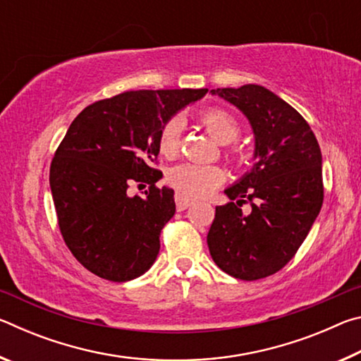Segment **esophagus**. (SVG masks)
Segmentation results:
<instances>
[{
    "mask_svg": "<svg viewBox=\"0 0 361 361\" xmlns=\"http://www.w3.org/2000/svg\"><path fill=\"white\" fill-rule=\"evenodd\" d=\"M175 204H176V210L183 212L192 204V200H189L188 197H185V195H181V194H175Z\"/></svg>",
    "mask_w": 361,
    "mask_h": 361,
    "instance_id": "esophagus-1",
    "label": "esophagus"
}]
</instances>
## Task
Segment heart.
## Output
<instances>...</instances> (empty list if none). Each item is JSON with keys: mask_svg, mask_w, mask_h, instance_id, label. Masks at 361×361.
Wrapping results in <instances>:
<instances>
[{"mask_svg": "<svg viewBox=\"0 0 361 361\" xmlns=\"http://www.w3.org/2000/svg\"><path fill=\"white\" fill-rule=\"evenodd\" d=\"M200 122L205 130L216 140L218 143L228 145L235 142L240 135V124L234 116L223 108H207L200 113ZM181 129L180 118L167 119L159 130L157 146L166 157H175L181 148ZM231 161L239 162L242 159L240 149H231L228 152ZM226 175L216 166H199V164L183 162L172 167L166 175V181L176 192L189 199H199L209 195L224 181Z\"/></svg>", "mask_w": 361, "mask_h": 361, "instance_id": "heart-1", "label": "heart"}]
</instances>
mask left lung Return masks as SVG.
<instances>
[{
	"mask_svg": "<svg viewBox=\"0 0 361 361\" xmlns=\"http://www.w3.org/2000/svg\"><path fill=\"white\" fill-rule=\"evenodd\" d=\"M247 116L255 133L252 172L226 189L207 243L229 276L259 280L279 272L301 247L323 204L322 152L295 108L262 85L212 90ZM236 202L234 203L233 200ZM250 203L248 214L241 205Z\"/></svg>",
	"mask_w": 361,
	"mask_h": 361,
	"instance_id": "8db88e82",
	"label": "left lung"
}]
</instances>
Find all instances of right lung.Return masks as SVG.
Segmentation results:
<instances>
[{
    "mask_svg": "<svg viewBox=\"0 0 361 361\" xmlns=\"http://www.w3.org/2000/svg\"><path fill=\"white\" fill-rule=\"evenodd\" d=\"M209 89L130 90L85 106L54 154L49 183L59 228L73 256L95 276L127 282L159 255V235L175 215L173 189L157 188L162 172L159 130ZM132 182L149 185L129 196Z\"/></svg>",
    "mask_w": 361,
    "mask_h": 361,
    "instance_id": "right-lung-1",
    "label": "right lung"
}]
</instances>
